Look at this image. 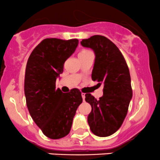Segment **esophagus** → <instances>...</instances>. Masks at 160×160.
I'll return each mask as SVG.
<instances>
[{
	"mask_svg": "<svg viewBox=\"0 0 160 160\" xmlns=\"http://www.w3.org/2000/svg\"><path fill=\"white\" fill-rule=\"evenodd\" d=\"M82 98H83V101H85V93H82Z\"/></svg>",
	"mask_w": 160,
	"mask_h": 160,
	"instance_id": "obj_1",
	"label": "esophagus"
}]
</instances>
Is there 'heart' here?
Listing matches in <instances>:
<instances>
[{
    "label": "heart",
    "instance_id": "b5f03b06",
    "mask_svg": "<svg viewBox=\"0 0 160 160\" xmlns=\"http://www.w3.org/2000/svg\"><path fill=\"white\" fill-rule=\"evenodd\" d=\"M88 52V50H82L81 52H80V53H79V54H80V53H83V52Z\"/></svg>",
    "mask_w": 160,
    "mask_h": 160
}]
</instances>
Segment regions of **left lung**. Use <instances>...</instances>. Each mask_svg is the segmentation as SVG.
<instances>
[{"label": "left lung", "mask_w": 160, "mask_h": 160, "mask_svg": "<svg viewBox=\"0 0 160 160\" xmlns=\"http://www.w3.org/2000/svg\"><path fill=\"white\" fill-rule=\"evenodd\" d=\"M80 43L94 52L91 78L104 85V94L99 100L85 94V101L92 108L88 124L97 136H109L119 129L128 113L132 98L129 70L120 50L106 37L93 35Z\"/></svg>", "instance_id": "1"}]
</instances>
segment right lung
<instances>
[{
  "label": "right lung",
  "mask_w": 160,
  "mask_h": 160,
  "mask_svg": "<svg viewBox=\"0 0 160 160\" xmlns=\"http://www.w3.org/2000/svg\"><path fill=\"white\" fill-rule=\"evenodd\" d=\"M78 39L46 38L31 53L25 69V95L31 117L46 136L58 139L70 133L77 108L83 101L77 88L69 93L56 89L65 61Z\"/></svg>",
  "instance_id": "obj_1"
}]
</instances>
